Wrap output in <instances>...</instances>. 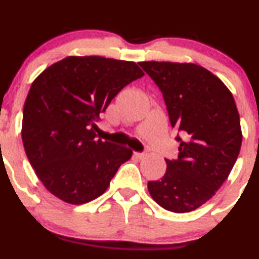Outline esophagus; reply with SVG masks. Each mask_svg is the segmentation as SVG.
<instances>
[{"mask_svg": "<svg viewBox=\"0 0 259 259\" xmlns=\"http://www.w3.org/2000/svg\"><path fill=\"white\" fill-rule=\"evenodd\" d=\"M135 157L136 158H139V159H142V158H145L146 155H147V153H146V152H135Z\"/></svg>", "mask_w": 259, "mask_h": 259, "instance_id": "esophagus-1", "label": "esophagus"}]
</instances>
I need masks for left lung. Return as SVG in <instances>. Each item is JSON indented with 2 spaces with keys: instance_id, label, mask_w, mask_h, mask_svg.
<instances>
[{
  "instance_id": "1",
  "label": "left lung",
  "mask_w": 259,
  "mask_h": 259,
  "mask_svg": "<svg viewBox=\"0 0 259 259\" xmlns=\"http://www.w3.org/2000/svg\"><path fill=\"white\" fill-rule=\"evenodd\" d=\"M163 93L171 126L181 136L176 159H165L166 171L149 181L148 191L165 210H195L229 176L241 147L240 117L234 98L206 68L179 62H139Z\"/></svg>"
}]
</instances>
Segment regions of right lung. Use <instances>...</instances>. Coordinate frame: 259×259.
Listing matches in <instances>:
<instances>
[{"label":"right lung","instance_id":"1","mask_svg":"<svg viewBox=\"0 0 259 259\" xmlns=\"http://www.w3.org/2000/svg\"><path fill=\"white\" fill-rule=\"evenodd\" d=\"M143 72L133 61L67 57L46 68L25 100L21 138L31 166L68 204L94 200L132 149L98 139L95 121L118 93Z\"/></svg>","mask_w":259,"mask_h":259}]
</instances>
